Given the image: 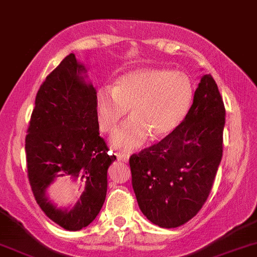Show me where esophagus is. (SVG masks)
<instances>
[{
    "instance_id": "34e87169",
    "label": "esophagus",
    "mask_w": 257,
    "mask_h": 257,
    "mask_svg": "<svg viewBox=\"0 0 257 257\" xmlns=\"http://www.w3.org/2000/svg\"><path fill=\"white\" fill-rule=\"evenodd\" d=\"M116 156H117V160L118 161H122V162H128V161H129V154L118 153Z\"/></svg>"
}]
</instances>
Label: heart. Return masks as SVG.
<instances>
[{"label": "heart", "instance_id": "obj_1", "mask_svg": "<svg viewBox=\"0 0 257 257\" xmlns=\"http://www.w3.org/2000/svg\"><path fill=\"white\" fill-rule=\"evenodd\" d=\"M193 97V82L182 71L134 70L118 77L114 88L97 91V124L102 132L111 134L131 108L132 117L112 135L110 143L116 149L132 150L150 135L162 139L175 132L186 118Z\"/></svg>", "mask_w": 257, "mask_h": 257}]
</instances>
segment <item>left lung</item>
<instances>
[{
	"label": "left lung",
	"mask_w": 257,
	"mask_h": 257,
	"mask_svg": "<svg viewBox=\"0 0 257 257\" xmlns=\"http://www.w3.org/2000/svg\"><path fill=\"white\" fill-rule=\"evenodd\" d=\"M224 116L216 82L203 75L179 128L131 156L136 200L154 224L180 227L203 207L222 159Z\"/></svg>",
	"instance_id": "8db88e82"
}]
</instances>
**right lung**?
<instances>
[{"label": "right lung", "instance_id": "1", "mask_svg": "<svg viewBox=\"0 0 257 257\" xmlns=\"http://www.w3.org/2000/svg\"><path fill=\"white\" fill-rule=\"evenodd\" d=\"M85 68L69 54L48 75L36 94L26 136L28 179L44 214L67 230L76 231L95 220L107 195V170L116 160L100 136L96 89L85 82ZM57 177L85 186L71 210H60L46 196Z\"/></svg>", "mask_w": 257, "mask_h": 257}]
</instances>
